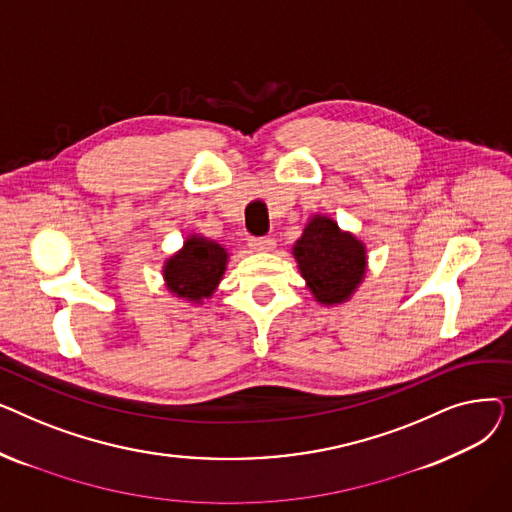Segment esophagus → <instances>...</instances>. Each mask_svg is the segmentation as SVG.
Here are the masks:
<instances>
[{
  "label": "esophagus",
  "mask_w": 512,
  "mask_h": 512,
  "mask_svg": "<svg viewBox=\"0 0 512 512\" xmlns=\"http://www.w3.org/2000/svg\"><path fill=\"white\" fill-rule=\"evenodd\" d=\"M274 245H276V242H274L272 238H265V236H261V238H249V247H251L253 251H257V253L272 251Z\"/></svg>",
  "instance_id": "esophagus-1"
}]
</instances>
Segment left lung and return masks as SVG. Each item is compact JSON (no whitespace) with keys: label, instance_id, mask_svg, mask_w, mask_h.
<instances>
[{"label":"left lung","instance_id":"obj_1","mask_svg":"<svg viewBox=\"0 0 512 512\" xmlns=\"http://www.w3.org/2000/svg\"><path fill=\"white\" fill-rule=\"evenodd\" d=\"M292 255L319 305H342L353 297L367 272V249L328 215L315 213Z\"/></svg>","mask_w":512,"mask_h":512}]
</instances>
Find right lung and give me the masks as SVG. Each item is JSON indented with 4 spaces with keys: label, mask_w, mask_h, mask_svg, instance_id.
Here are the masks:
<instances>
[{
    "label": "right lung",
    "mask_w": 512,
    "mask_h": 512,
    "mask_svg": "<svg viewBox=\"0 0 512 512\" xmlns=\"http://www.w3.org/2000/svg\"><path fill=\"white\" fill-rule=\"evenodd\" d=\"M228 251L211 238L188 234L180 251L164 263V282L174 297L193 305H203L224 278Z\"/></svg>",
    "instance_id": "right-lung-1"
}]
</instances>
